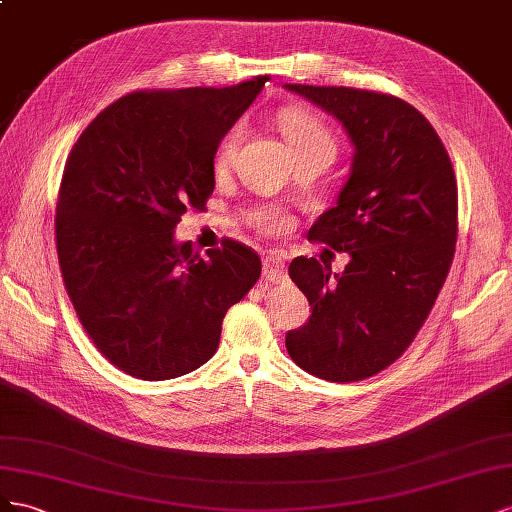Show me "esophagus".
Segmentation results:
<instances>
[{"label": "esophagus", "instance_id": "34e87169", "mask_svg": "<svg viewBox=\"0 0 512 512\" xmlns=\"http://www.w3.org/2000/svg\"><path fill=\"white\" fill-rule=\"evenodd\" d=\"M287 279L285 264L281 253H270L264 257V281L266 283H283Z\"/></svg>", "mask_w": 512, "mask_h": 512}]
</instances>
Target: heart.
Segmentation results:
<instances>
[{
	"instance_id": "heart-1",
	"label": "heart",
	"mask_w": 512,
	"mask_h": 512,
	"mask_svg": "<svg viewBox=\"0 0 512 512\" xmlns=\"http://www.w3.org/2000/svg\"><path fill=\"white\" fill-rule=\"evenodd\" d=\"M281 128L283 135L289 141L291 150L300 152V150H319V152H328L334 156L337 152V139H334L332 130L328 124L319 118V115L304 111V109H287L281 115ZM244 137V128L242 126H233L229 133L223 137V141L218 143L216 156H214V167L216 171H223L231 165L233 156H236L240 143ZM261 227L266 231H281L287 227V218L283 214H268L261 218Z\"/></svg>"
}]
</instances>
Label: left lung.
<instances>
[{"mask_svg":"<svg viewBox=\"0 0 512 512\" xmlns=\"http://www.w3.org/2000/svg\"><path fill=\"white\" fill-rule=\"evenodd\" d=\"M337 118L354 163L337 206L309 240L349 253L343 274L315 257L289 264L311 319L285 337L300 369L328 382L384 371L416 339L455 257L459 197L452 163L429 120L392 94L285 85Z\"/></svg>","mask_w":512,"mask_h":512,"instance_id":"left-lung-1","label":"left lung"}]
</instances>
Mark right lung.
Here are the masks:
<instances>
[{
    "instance_id": "right-lung-1",
    "label": "right lung",
    "mask_w": 512,
    "mask_h": 512,
    "mask_svg": "<svg viewBox=\"0 0 512 512\" xmlns=\"http://www.w3.org/2000/svg\"><path fill=\"white\" fill-rule=\"evenodd\" d=\"M268 79L130 92L72 145L55 206L57 259L85 334L128 375L160 382L199 369L225 313L259 279L251 246L225 238L199 255L175 244L173 229L186 210H206L218 143Z\"/></svg>"
}]
</instances>
